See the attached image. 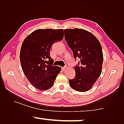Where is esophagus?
<instances>
[{
  "label": "esophagus",
  "instance_id": "obj_1",
  "mask_svg": "<svg viewBox=\"0 0 124 124\" xmlns=\"http://www.w3.org/2000/svg\"><path fill=\"white\" fill-rule=\"evenodd\" d=\"M65 69H66L65 67H62V71L65 70Z\"/></svg>",
  "mask_w": 124,
  "mask_h": 124
}]
</instances>
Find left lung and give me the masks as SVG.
<instances>
[{
	"label": "left lung",
	"instance_id": "obj_1",
	"mask_svg": "<svg viewBox=\"0 0 124 124\" xmlns=\"http://www.w3.org/2000/svg\"><path fill=\"white\" fill-rule=\"evenodd\" d=\"M64 36L75 59H80L74 67L75 76L69 80L70 86L78 92H86L101 75L103 62L102 46L93 34L83 29L64 30Z\"/></svg>",
	"mask_w": 124,
	"mask_h": 124
}]
</instances>
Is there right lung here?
<instances>
[{"mask_svg":"<svg viewBox=\"0 0 124 124\" xmlns=\"http://www.w3.org/2000/svg\"><path fill=\"white\" fill-rule=\"evenodd\" d=\"M63 37L62 29H38L22 43L20 54L22 70L30 82L38 90L49 89L60 73L61 68L53 65L50 49Z\"/></svg>","mask_w":124,"mask_h":124,"instance_id":"obj_1","label":"right lung"}]
</instances>
